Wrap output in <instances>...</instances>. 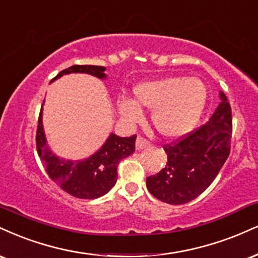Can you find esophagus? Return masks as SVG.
I'll use <instances>...</instances> for the list:
<instances>
[{"label":"esophagus","instance_id":"1","mask_svg":"<svg viewBox=\"0 0 258 258\" xmlns=\"http://www.w3.org/2000/svg\"><path fill=\"white\" fill-rule=\"evenodd\" d=\"M149 145H150V143L143 137H138L137 141H136V149H137V150H142V149L148 148Z\"/></svg>","mask_w":258,"mask_h":258}]
</instances>
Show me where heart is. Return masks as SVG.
<instances>
[{"label":"heart","instance_id":"1","mask_svg":"<svg viewBox=\"0 0 258 258\" xmlns=\"http://www.w3.org/2000/svg\"><path fill=\"white\" fill-rule=\"evenodd\" d=\"M135 99L117 102L120 114L126 120L139 121L142 108L151 109V122L164 138L184 137L194 130L206 109L208 89L198 78L182 76L164 77L138 84L133 89Z\"/></svg>","mask_w":258,"mask_h":258}]
</instances>
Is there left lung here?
<instances>
[{"label":"left lung","mask_w":258,"mask_h":258,"mask_svg":"<svg viewBox=\"0 0 258 258\" xmlns=\"http://www.w3.org/2000/svg\"><path fill=\"white\" fill-rule=\"evenodd\" d=\"M220 104L209 121L172 144L164 145L167 164L148 176L147 187L157 200L184 204L200 196L214 181L231 150L232 111L220 91Z\"/></svg>","instance_id":"8db88e82"}]
</instances>
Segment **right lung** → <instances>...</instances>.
<instances>
[{"mask_svg":"<svg viewBox=\"0 0 258 258\" xmlns=\"http://www.w3.org/2000/svg\"><path fill=\"white\" fill-rule=\"evenodd\" d=\"M104 71L105 67L102 66L76 64L61 71L51 82L71 73H86L98 79H105L107 74ZM42 110L43 105L38 117L36 144L38 156L50 179L71 196L82 200H95L109 192L117 180V164L121 160L135 153L137 136L119 137L110 133L101 149L88 159L79 161L60 159L46 144Z\"/></svg>","mask_w":258,"mask_h":258,"instance_id":"1","label":"right lung"}]
</instances>
